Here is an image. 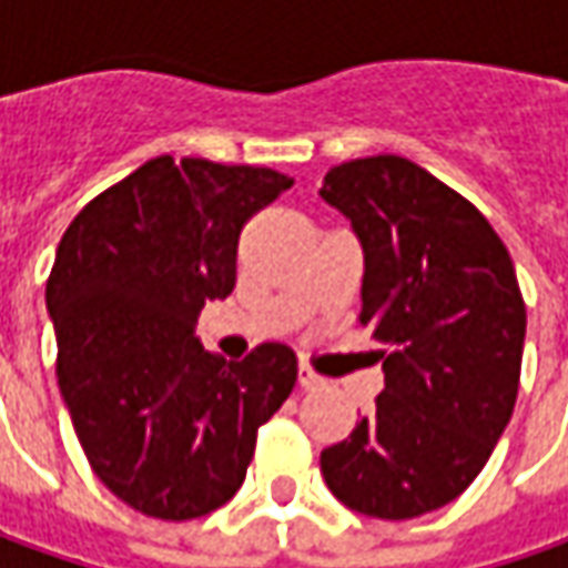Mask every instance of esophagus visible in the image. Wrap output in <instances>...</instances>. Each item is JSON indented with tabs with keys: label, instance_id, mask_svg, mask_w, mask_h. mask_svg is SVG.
I'll list each match as a JSON object with an SVG mask.
<instances>
[{
	"label": "esophagus",
	"instance_id": "obj_1",
	"mask_svg": "<svg viewBox=\"0 0 568 568\" xmlns=\"http://www.w3.org/2000/svg\"><path fill=\"white\" fill-rule=\"evenodd\" d=\"M298 387H302V390H317V387H324V378L314 375L308 365H302V368H298Z\"/></svg>",
	"mask_w": 568,
	"mask_h": 568
}]
</instances>
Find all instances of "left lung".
<instances>
[{"mask_svg": "<svg viewBox=\"0 0 568 568\" xmlns=\"http://www.w3.org/2000/svg\"><path fill=\"white\" fill-rule=\"evenodd\" d=\"M321 200L358 237L362 327L384 390L321 452L346 508L404 521L457 499L506 432L521 375L525 302L506 244L477 206L400 155L336 164Z\"/></svg>", "mask_w": 568, "mask_h": 568, "instance_id": "1", "label": "left lung"}]
</instances>
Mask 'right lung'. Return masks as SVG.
<instances>
[{"instance_id": "add662e5", "label": "right lung", "mask_w": 568, "mask_h": 568, "mask_svg": "<svg viewBox=\"0 0 568 568\" xmlns=\"http://www.w3.org/2000/svg\"><path fill=\"white\" fill-rule=\"evenodd\" d=\"M295 184L251 164L145 161L65 229L47 283L57 375L91 470L161 521L225 506L298 378L285 343L222 362L200 311L235 288L244 222Z\"/></svg>"}]
</instances>
